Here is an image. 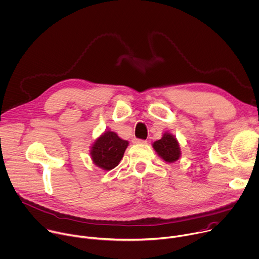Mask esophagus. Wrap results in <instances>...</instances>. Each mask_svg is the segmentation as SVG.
Here are the masks:
<instances>
[{
	"instance_id": "obj_1",
	"label": "esophagus",
	"mask_w": 259,
	"mask_h": 259,
	"mask_svg": "<svg viewBox=\"0 0 259 259\" xmlns=\"http://www.w3.org/2000/svg\"><path fill=\"white\" fill-rule=\"evenodd\" d=\"M133 143H134V144H146L147 141L140 140V139H133Z\"/></svg>"
}]
</instances>
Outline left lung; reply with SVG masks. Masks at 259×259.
Instances as JSON below:
<instances>
[{"instance_id":"8db88e82","label":"left lung","mask_w":259,"mask_h":259,"mask_svg":"<svg viewBox=\"0 0 259 259\" xmlns=\"http://www.w3.org/2000/svg\"><path fill=\"white\" fill-rule=\"evenodd\" d=\"M153 149L164 161L174 163L181 158V147L177 138L168 132L162 135V138L152 144Z\"/></svg>"}]
</instances>
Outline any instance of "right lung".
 Wrapping results in <instances>:
<instances>
[{
  "label": "right lung",
  "instance_id": "1",
  "mask_svg": "<svg viewBox=\"0 0 259 259\" xmlns=\"http://www.w3.org/2000/svg\"><path fill=\"white\" fill-rule=\"evenodd\" d=\"M128 142L111 131H106L92 144L90 155L93 163L103 170H111L123 157Z\"/></svg>",
  "mask_w": 259,
  "mask_h": 259
}]
</instances>
